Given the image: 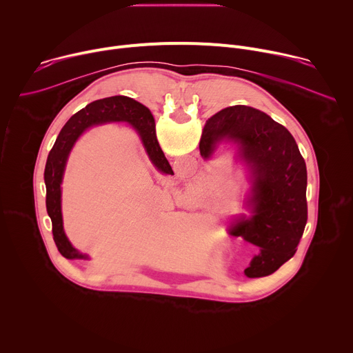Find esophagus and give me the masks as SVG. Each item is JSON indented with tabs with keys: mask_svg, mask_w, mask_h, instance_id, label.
Masks as SVG:
<instances>
[{
	"mask_svg": "<svg viewBox=\"0 0 353 353\" xmlns=\"http://www.w3.org/2000/svg\"><path fill=\"white\" fill-rule=\"evenodd\" d=\"M183 207L187 210L196 207V198L191 192H185L183 195Z\"/></svg>",
	"mask_w": 353,
	"mask_h": 353,
	"instance_id": "34e87169",
	"label": "esophagus"
}]
</instances>
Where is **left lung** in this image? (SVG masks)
<instances>
[{
    "label": "left lung",
    "instance_id": "left-lung-1",
    "mask_svg": "<svg viewBox=\"0 0 353 353\" xmlns=\"http://www.w3.org/2000/svg\"><path fill=\"white\" fill-rule=\"evenodd\" d=\"M222 142L236 146L250 183L245 204L251 215L236 218L228 233L260 247L244 270L245 276L271 275L294 256L305 232L306 162L283 125L250 106H230L207 120L199 141L201 157L211 159Z\"/></svg>",
    "mask_w": 353,
    "mask_h": 353
}]
</instances>
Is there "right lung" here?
Segmentation results:
<instances>
[{"label": "right lung", "instance_id": "right-lung-1", "mask_svg": "<svg viewBox=\"0 0 353 353\" xmlns=\"http://www.w3.org/2000/svg\"><path fill=\"white\" fill-rule=\"evenodd\" d=\"M106 123H128L139 135L145 152L152 165L163 174H174L163 150L159 146L155 130V119L148 108L127 96H112L94 100L85 109L75 113L59 134L46 162V208L53 223V239L61 253L68 260H88L86 254L70 243L63 226L61 214V183L68 157L78 138L90 127Z\"/></svg>", "mask_w": 353, "mask_h": 353}]
</instances>
